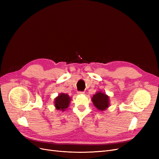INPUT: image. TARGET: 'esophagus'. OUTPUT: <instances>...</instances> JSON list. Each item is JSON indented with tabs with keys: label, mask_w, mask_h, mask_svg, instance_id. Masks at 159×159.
Returning <instances> with one entry per match:
<instances>
[{
	"label": "esophagus",
	"mask_w": 159,
	"mask_h": 159,
	"mask_svg": "<svg viewBox=\"0 0 159 159\" xmlns=\"http://www.w3.org/2000/svg\"><path fill=\"white\" fill-rule=\"evenodd\" d=\"M78 94H84V91H78Z\"/></svg>",
	"instance_id": "34e87169"
}]
</instances>
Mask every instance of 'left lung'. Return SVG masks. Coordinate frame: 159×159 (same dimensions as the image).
Masks as SVG:
<instances>
[{
	"instance_id": "left-lung-1",
	"label": "left lung",
	"mask_w": 159,
	"mask_h": 159,
	"mask_svg": "<svg viewBox=\"0 0 159 159\" xmlns=\"http://www.w3.org/2000/svg\"><path fill=\"white\" fill-rule=\"evenodd\" d=\"M92 102L96 108L101 111L106 109L109 105V97L106 94L101 92V91H99L98 93L93 96Z\"/></svg>"
}]
</instances>
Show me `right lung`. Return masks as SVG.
Segmentation results:
<instances>
[{"instance_id":"right-lung-1","label":"right lung","mask_w":159,"mask_h":159,"mask_svg":"<svg viewBox=\"0 0 159 159\" xmlns=\"http://www.w3.org/2000/svg\"><path fill=\"white\" fill-rule=\"evenodd\" d=\"M71 99L69 95L65 93H61L55 99V107L57 110L64 111L68 107Z\"/></svg>"}]
</instances>
